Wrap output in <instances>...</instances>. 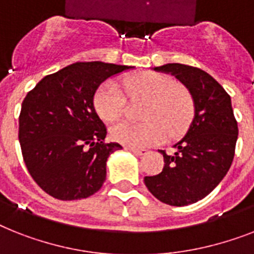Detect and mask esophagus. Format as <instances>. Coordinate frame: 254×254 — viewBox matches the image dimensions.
Wrapping results in <instances>:
<instances>
[{
    "instance_id": "1",
    "label": "esophagus",
    "mask_w": 254,
    "mask_h": 254,
    "mask_svg": "<svg viewBox=\"0 0 254 254\" xmlns=\"http://www.w3.org/2000/svg\"><path fill=\"white\" fill-rule=\"evenodd\" d=\"M127 150H129V151H131L133 154H135V155L141 156V155H145V154H147V150L146 148H135V147H129V146H127Z\"/></svg>"
}]
</instances>
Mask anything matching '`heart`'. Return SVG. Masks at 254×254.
I'll list each match as a JSON object with an SVG mask.
<instances>
[{"label":"heart","instance_id":"heart-1","mask_svg":"<svg viewBox=\"0 0 254 254\" xmlns=\"http://www.w3.org/2000/svg\"><path fill=\"white\" fill-rule=\"evenodd\" d=\"M122 87L120 88V86ZM147 99L142 124L120 123L111 127V137L129 147H147L184 133L193 119V100L185 88L177 86L170 75L145 71L120 80L106 82L94 96V107L102 120H119L125 108L127 98Z\"/></svg>","mask_w":254,"mask_h":254}]
</instances>
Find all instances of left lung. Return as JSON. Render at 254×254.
Returning <instances> with one entry per match:
<instances>
[{
    "instance_id": "1",
    "label": "left lung",
    "mask_w": 254,
    "mask_h": 254,
    "mask_svg": "<svg viewBox=\"0 0 254 254\" xmlns=\"http://www.w3.org/2000/svg\"><path fill=\"white\" fill-rule=\"evenodd\" d=\"M172 74L189 90L194 117L185 137L174 146L176 152L164 158L159 175L146 176L151 194L171 206H187L205 198L227 175L238 141V123L230 95L210 74L183 64L154 67Z\"/></svg>"
}]
</instances>
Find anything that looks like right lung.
<instances>
[{"mask_svg":"<svg viewBox=\"0 0 254 254\" xmlns=\"http://www.w3.org/2000/svg\"><path fill=\"white\" fill-rule=\"evenodd\" d=\"M131 69L100 61L75 63L49 74L26 95L19 115V143L35 183L57 199L87 198L102 188L108 156L107 127L94 108L99 86Z\"/></svg>","mask_w":254,"mask_h":254,"instance_id":"obj_1","label":"right lung"}]
</instances>
